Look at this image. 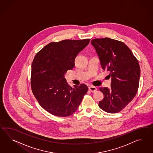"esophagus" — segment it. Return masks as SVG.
Instances as JSON below:
<instances>
[{
    "label": "esophagus",
    "mask_w": 153,
    "mask_h": 153,
    "mask_svg": "<svg viewBox=\"0 0 153 153\" xmlns=\"http://www.w3.org/2000/svg\"><path fill=\"white\" fill-rule=\"evenodd\" d=\"M88 90H89L91 92L94 93V92H95V91L97 90V88L96 87H95V86H90L88 87Z\"/></svg>",
    "instance_id": "34e87169"
}]
</instances>
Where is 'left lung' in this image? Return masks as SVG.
<instances>
[{
	"instance_id": "obj_1",
	"label": "left lung",
	"mask_w": 153,
	"mask_h": 153,
	"mask_svg": "<svg viewBox=\"0 0 153 153\" xmlns=\"http://www.w3.org/2000/svg\"><path fill=\"white\" fill-rule=\"evenodd\" d=\"M104 71L109 72L111 88H100L104 99L99 107L104 111L116 113L134 98L139 88L140 68L138 60L123 42L108 37L93 39Z\"/></svg>"
}]
</instances>
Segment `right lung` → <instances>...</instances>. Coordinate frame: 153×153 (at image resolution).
<instances>
[{
	"mask_svg": "<svg viewBox=\"0 0 153 153\" xmlns=\"http://www.w3.org/2000/svg\"><path fill=\"white\" fill-rule=\"evenodd\" d=\"M90 39L52 42L35 56L31 65V86L41 107L51 114L68 117L74 113L88 90L85 84H68L65 75L74 66L77 54Z\"/></svg>",
	"mask_w": 153,
	"mask_h": 153,
	"instance_id": "add662e5",
	"label": "right lung"
}]
</instances>
